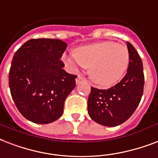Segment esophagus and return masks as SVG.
Segmentation results:
<instances>
[{
	"label": "esophagus",
	"mask_w": 158,
	"mask_h": 158,
	"mask_svg": "<svg viewBox=\"0 0 158 158\" xmlns=\"http://www.w3.org/2000/svg\"><path fill=\"white\" fill-rule=\"evenodd\" d=\"M85 77H83V76L81 75H78L77 77L76 78V82H77V84H79V83H81V81H85Z\"/></svg>",
	"instance_id": "obj_1"
}]
</instances>
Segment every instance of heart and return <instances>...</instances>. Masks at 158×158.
Segmentation results:
<instances>
[{"mask_svg":"<svg viewBox=\"0 0 158 158\" xmlns=\"http://www.w3.org/2000/svg\"><path fill=\"white\" fill-rule=\"evenodd\" d=\"M66 60L73 68L82 66L90 68V77L99 85H110L125 73L129 53L124 45L103 41L78 48L75 50V56Z\"/></svg>","mask_w":158,"mask_h":158,"instance_id":"b5f03b06","label":"heart"}]
</instances>
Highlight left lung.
I'll return each instance as SVG.
<instances>
[{
  "instance_id": "obj_1",
  "label": "left lung",
  "mask_w": 158,
  "mask_h": 158,
  "mask_svg": "<svg viewBox=\"0 0 158 158\" xmlns=\"http://www.w3.org/2000/svg\"><path fill=\"white\" fill-rule=\"evenodd\" d=\"M129 67L122 80L107 90L91 87L88 97V114L101 125L114 127L125 122L134 114L143 93L144 74L141 57L127 42Z\"/></svg>"
}]
</instances>
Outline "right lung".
<instances>
[{"instance_id": "1", "label": "right lung", "mask_w": 158, "mask_h": 158, "mask_svg": "<svg viewBox=\"0 0 158 158\" xmlns=\"http://www.w3.org/2000/svg\"><path fill=\"white\" fill-rule=\"evenodd\" d=\"M67 46L57 39H33L14 54L10 90L18 110L28 120L45 124L62 116L77 77L62 69L60 59Z\"/></svg>"}]
</instances>
